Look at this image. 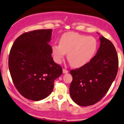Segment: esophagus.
<instances>
[{"instance_id":"34e87169","label":"esophagus","mask_w":124,"mask_h":124,"mask_svg":"<svg viewBox=\"0 0 124 124\" xmlns=\"http://www.w3.org/2000/svg\"><path fill=\"white\" fill-rule=\"evenodd\" d=\"M63 73H68V70H66L65 69H63Z\"/></svg>"}]
</instances>
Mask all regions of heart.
Wrapping results in <instances>:
<instances>
[{"instance_id": "b5f03b06", "label": "heart", "mask_w": 124, "mask_h": 124, "mask_svg": "<svg viewBox=\"0 0 124 124\" xmlns=\"http://www.w3.org/2000/svg\"><path fill=\"white\" fill-rule=\"evenodd\" d=\"M97 46V40L92 36L68 32L62 35L59 44L52 46V52L55 61L59 63L68 53V61L77 68L86 65L92 59Z\"/></svg>"}]
</instances>
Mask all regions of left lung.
<instances>
[{"label": "left lung", "mask_w": 124, "mask_h": 124, "mask_svg": "<svg viewBox=\"0 0 124 124\" xmlns=\"http://www.w3.org/2000/svg\"><path fill=\"white\" fill-rule=\"evenodd\" d=\"M100 40V48L90 62L70 72L73 78L69 88L70 97L82 107L100 101L117 74L118 58L114 45L103 36Z\"/></svg>", "instance_id": "1"}]
</instances>
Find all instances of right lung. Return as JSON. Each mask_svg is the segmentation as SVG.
Returning <instances> with one entry per match:
<instances>
[{"mask_svg": "<svg viewBox=\"0 0 124 124\" xmlns=\"http://www.w3.org/2000/svg\"><path fill=\"white\" fill-rule=\"evenodd\" d=\"M52 29L35 30L19 36L9 56L12 81L19 93L28 100L38 101L51 93L54 81L62 68L52 57Z\"/></svg>", "mask_w": 124, "mask_h": 124, "instance_id": "right-lung-1", "label": "right lung"}]
</instances>
